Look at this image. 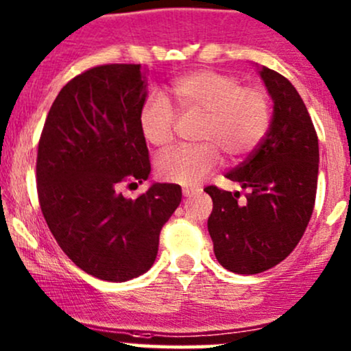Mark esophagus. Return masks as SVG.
I'll return each instance as SVG.
<instances>
[{"label": "esophagus", "mask_w": 351, "mask_h": 351, "mask_svg": "<svg viewBox=\"0 0 351 351\" xmlns=\"http://www.w3.org/2000/svg\"><path fill=\"white\" fill-rule=\"evenodd\" d=\"M199 192H200L199 187H184L182 189L184 197H193V195H197Z\"/></svg>", "instance_id": "1"}]
</instances>
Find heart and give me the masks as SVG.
Returning a JSON list of instances; mask_svg holds the SVG:
<instances>
[{"instance_id": "heart-1", "label": "heart", "mask_w": 351, "mask_h": 351, "mask_svg": "<svg viewBox=\"0 0 351 351\" xmlns=\"http://www.w3.org/2000/svg\"><path fill=\"white\" fill-rule=\"evenodd\" d=\"M182 113H199L197 139L164 152L156 162L160 179L195 185L217 169L221 153L228 159L246 156L265 138L271 119L269 98L258 86H241L237 77L217 70H195L171 85ZM177 113L166 97L152 93L139 110V126L152 146L166 147L174 139Z\"/></svg>"}]
</instances>
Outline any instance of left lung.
I'll return each mask as SVG.
<instances>
[{"label":"left lung","mask_w":351,"mask_h":351,"mask_svg":"<svg viewBox=\"0 0 351 351\" xmlns=\"http://www.w3.org/2000/svg\"><path fill=\"white\" fill-rule=\"evenodd\" d=\"M259 75L273 100V118L261 144L226 174L246 189V204L210 185L213 210L208 233L225 269L258 274L286 259L298 246L314 212L319 176V139L294 85L274 70Z\"/></svg>","instance_id":"1"}]
</instances>
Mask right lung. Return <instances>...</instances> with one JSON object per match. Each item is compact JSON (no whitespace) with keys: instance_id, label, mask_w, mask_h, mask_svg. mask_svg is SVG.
I'll use <instances>...</instances> for the list:
<instances>
[{"instance_id":"right-lung-1","label":"right lung","mask_w":351,"mask_h":351,"mask_svg":"<svg viewBox=\"0 0 351 351\" xmlns=\"http://www.w3.org/2000/svg\"><path fill=\"white\" fill-rule=\"evenodd\" d=\"M146 95L139 64L86 70L57 95L37 147V195L49 230L80 269L103 281L149 269L160 230L182 199L177 184H152L134 200L119 192L151 172L139 126Z\"/></svg>"}]
</instances>
